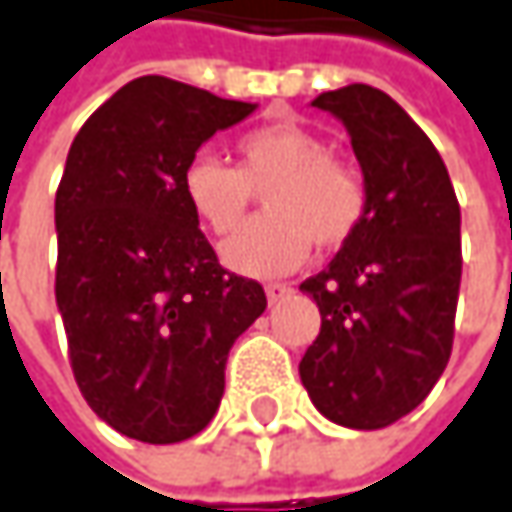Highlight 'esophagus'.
<instances>
[{
	"mask_svg": "<svg viewBox=\"0 0 512 512\" xmlns=\"http://www.w3.org/2000/svg\"><path fill=\"white\" fill-rule=\"evenodd\" d=\"M290 293H293V287H290L287 281H269V284H266V299H269V304L287 299Z\"/></svg>",
	"mask_w": 512,
	"mask_h": 512,
	"instance_id": "esophagus-1",
	"label": "esophagus"
}]
</instances>
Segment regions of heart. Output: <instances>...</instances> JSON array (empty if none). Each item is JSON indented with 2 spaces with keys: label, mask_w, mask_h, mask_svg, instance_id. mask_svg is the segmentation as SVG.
<instances>
[{
  "label": "heart",
  "mask_w": 512,
  "mask_h": 512,
  "mask_svg": "<svg viewBox=\"0 0 512 512\" xmlns=\"http://www.w3.org/2000/svg\"><path fill=\"white\" fill-rule=\"evenodd\" d=\"M181 190L196 219L216 237L231 234L257 193L266 213L246 222L222 260L243 275H275L299 266L310 246L349 243L369 213V184L346 158L299 122H269L237 137V166L199 152L184 166Z\"/></svg>",
  "instance_id": "heart-1"
}]
</instances>
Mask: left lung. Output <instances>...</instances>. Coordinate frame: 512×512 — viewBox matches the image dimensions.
<instances>
[{"label":"left lung","instance_id":"1","mask_svg":"<svg viewBox=\"0 0 512 512\" xmlns=\"http://www.w3.org/2000/svg\"><path fill=\"white\" fill-rule=\"evenodd\" d=\"M349 128L369 213L328 269L302 281L322 325L299 375L337 425H393L440 381L460 293V205L428 134L384 90L349 84L313 99Z\"/></svg>","mask_w":512,"mask_h":512}]
</instances>
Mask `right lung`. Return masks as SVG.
<instances>
[{
  "instance_id": "right-lung-1",
  "label": "right lung",
  "mask_w": 512,
  "mask_h": 512,
  "mask_svg": "<svg viewBox=\"0 0 512 512\" xmlns=\"http://www.w3.org/2000/svg\"><path fill=\"white\" fill-rule=\"evenodd\" d=\"M249 102L143 75L81 125L55 196V299L75 384L131 440L169 445L208 428L234 340L266 310L199 231L181 175Z\"/></svg>"
}]
</instances>
